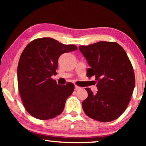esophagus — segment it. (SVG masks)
Segmentation results:
<instances>
[{"instance_id":"1","label":"esophagus","mask_w":146,"mask_h":146,"mask_svg":"<svg viewBox=\"0 0 146 146\" xmlns=\"http://www.w3.org/2000/svg\"><path fill=\"white\" fill-rule=\"evenodd\" d=\"M81 89V88L80 87V86H75V90H76V91H77V90H80Z\"/></svg>"}]
</instances>
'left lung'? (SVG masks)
Returning a JSON list of instances; mask_svg holds the SVG:
<instances>
[{
    "mask_svg": "<svg viewBox=\"0 0 146 146\" xmlns=\"http://www.w3.org/2000/svg\"><path fill=\"white\" fill-rule=\"evenodd\" d=\"M79 49L88 61V77L95 76L98 91L86 88L88 97L82 102L86 115L108 122L117 119L127 108L135 86L132 64L124 49L114 42L100 41Z\"/></svg>",
    "mask_w": 146,
    "mask_h": 146,
    "instance_id": "8db88e82",
    "label": "left lung"
}]
</instances>
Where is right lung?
I'll return each mask as SVG.
<instances>
[{"label":"right lung","mask_w":146,"mask_h":146,"mask_svg":"<svg viewBox=\"0 0 146 146\" xmlns=\"http://www.w3.org/2000/svg\"><path fill=\"white\" fill-rule=\"evenodd\" d=\"M76 49L49 37L35 39L24 49L17 68L18 87L24 108L33 117L48 120L63 111L75 86L58 85L51 76L56 75L59 56Z\"/></svg>","instance_id":"obj_1"}]
</instances>
